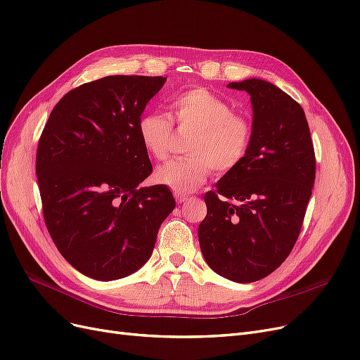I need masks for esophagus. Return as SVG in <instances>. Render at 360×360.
<instances>
[{
  "mask_svg": "<svg viewBox=\"0 0 360 360\" xmlns=\"http://www.w3.org/2000/svg\"><path fill=\"white\" fill-rule=\"evenodd\" d=\"M175 197H176V202H178V203H187V202L190 200V197L182 195V194H176Z\"/></svg>",
  "mask_w": 360,
  "mask_h": 360,
  "instance_id": "34e87169",
  "label": "esophagus"
}]
</instances>
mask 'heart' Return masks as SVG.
Listing matches in <instances>:
<instances>
[{"mask_svg":"<svg viewBox=\"0 0 360 360\" xmlns=\"http://www.w3.org/2000/svg\"><path fill=\"white\" fill-rule=\"evenodd\" d=\"M170 111L182 127L194 130L188 157L173 158L155 172L157 182L178 194L195 191L210 176L212 167L218 175L240 166L252 142V124L234 114L230 102L205 87L181 93L172 101ZM141 143L151 157L165 160L170 151L173 126L162 112H146L138 123Z\"/></svg>","mask_w":360,"mask_h":360,"instance_id":"b5f03b06","label":"heart"}]
</instances>
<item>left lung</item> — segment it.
Segmentation results:
<instances>
[{
  "label": "left lung",
  "mask_w": 360,
  "mask_h": 360,
  "mask_svg": "<svg viewBox=\"0 0 360 360\" xmlns=\"http://www.w3.org/2000/svg\"><path fill=\"white\" fill-rule=\"evenodd\" d=\"M227 87L252 103V142L240 166L205 194L198 242L209 267L237 283L271 274L294 248L316 178V158L301 105L277 86L248 78Z\"/></svg>",
  "instance_id": "8db88e82"
}]
</instances>
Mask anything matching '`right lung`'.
Listing matches in <instances>:
<instances>
[{
  "label": "right lung",
  "mask_w": 360,
  "mask_h": 360,
  "mask_svg": "<svg viewBox=\"0 0 360 360\" xmlns=\"http://www.w3.org/2000/svg\"><path fill=\"white\" fill-rule=\"evenodd\" d=\"M166 77L108 75L53 108L37 150L47 230L62 257L95 281L138 271L175 209L166 185L139 187L153 166L138 123Z\"/></svg>",
  "instance_id": "right-lung-1"
}]
</instances>
